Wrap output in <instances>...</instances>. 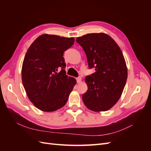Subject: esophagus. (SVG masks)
<instances>
[{
    "instance_id": "34e87169",
    "label": "esophagus",
    "mask_w": 151,
    "mask_h": 151,
    "mask_svg": "<svg viewBox=\"0 0 151 151\" xmlns=\"http://www.w3.org/2000/svg\"><path fill=\"white\" fill-rule=\"evenodd\" d=\"M81 77H77V78H76V80H77V82L78 83H81Z\"/></svg>"
}]
</instances>
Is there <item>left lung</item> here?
<instances>
[{
    "instance_id": "1",
    "label": "left lung",
    "mask_w": 151,
    "mask_h": 151,
    "mask_svg": "<svg viewBox=\"0 0 151 151\" xmlns=\"http://www.w3.org/2000/svg\"><path fill=\"white\" fill-rule=\"evenodd\" d=\"M86 53L89 68L95 72L86 76L88 91L83 94L86 106L96 112L111 108L121 97L127 79V67L122 50L111 36L91 33L76 38Z\"/></svg>"
}]
</instances>
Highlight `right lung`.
<instances>
[{
    "mask_svg": "<svg viewBox=\"0 0 151 151\" xmlns=\"http://www.w3.org/2000/svg\"><path fill=\"white\" fill-rule=\"evenodd\" d=\"M74 38L43 34L27 50L22 66V82L27 96L43 111L52 112L66 104L76 84L66 75L63 52L72 47Z\"/></svg>",
    "mask_w": 151,
    "mask_h": 151,
    "instance_id": "obj_1",
    "label": "right lung"
}]
</instances>
